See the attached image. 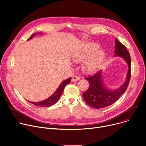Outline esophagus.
<instances>
[{
    "label": "esophagus",
    "instance_id": "1",
    "mask_svg": "<svg viewBox=\"0 0 146 146\" xmlns=\"http://www.w3.org/2000/svg\"><path fill=\"white\" fill-rule=\"evenodd\" d=\"M79 80H80V77L78 76H74L72 77V82H75V81H77Z\"/></svg>",
    "mask_w": 146,
    "mask_h": 146
}]
</instances>
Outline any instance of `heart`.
Here are the masks:
<instances>
[{
	"label": "heart",
	"mask_w": 146,
	"mask_h": 146,
	"mask_svg": "<svg viewBox=\"0 0 146 146\" xmlns=\"http://www.w3.org/2000/svg\"><path fill=\"white\" fill-rule=\"evenodd\" d=\"M97 48V46L92 44L84 43L74 52L72 59L76 63L84 61L82 68L84 72L94 73L100 70L105 59V54L102 50L94 52Z\"/></svg>",
	"instance_id": "1"
}]
</instances>
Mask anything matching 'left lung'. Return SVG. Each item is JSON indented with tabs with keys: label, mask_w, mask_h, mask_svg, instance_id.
Instances as JSON below:
<instances>
[{
	"label": "left lung",
	"mask_w": 146,
	"mask_h": 146,
	"mask_svg": "<svg viewBox=\"0 0 146 146\" xmlns=\"http://www.w3.org/2000/svg\"><path fill=\"white\" fill-rule=\"evenodd\" d=\"M115 57L122 58L128 65L126 80L122 86L111 90L104 82L102 70L94 76L86 78L89 83V87L83 94V97L86 102L92 108L99 109L108 107L116 101L127 89L131 75L130 56L125 45L119 42L116 38Z\"/></svg>",
	"instance_id": "left-lung-1"
}]
</instances>
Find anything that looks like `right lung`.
I'll list each match as a JSON object with an SVG mask.
<instances>
[{"mask_svg": "<svg viewBox=\"0 0 146 146\" xmlns=\"http://www.w3.org/2000/svg\"><path fill=\"white\" fill-rule=\"evenodd\" d=\"M36 34H41V35L42 33H37L33 34L30 37V38H29L27 39V41L30 40V39H31ZM71 79H72V77H69L67 79H66L65 80L63 81L60 83V84L59 85L58 88L56 89V90L54 92V93L51 96H50L49 98H48L47 99L43 100L42 101H39V102H31V101H28L29 102H30L31 104H33L35 105L38 106V107H50V106L55 104L58 101L61 94H62L65 86L70 83V82L71 81Z\"/></svg>", "mask_w": 146, "mask_h": 146, "instance_id": "right-lung-1", "label": "right lung"}]
</instances>
